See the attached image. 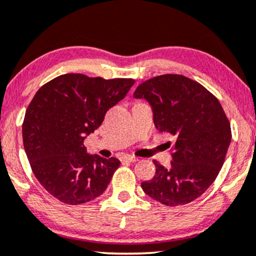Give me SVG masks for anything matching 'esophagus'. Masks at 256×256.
<instances>
[{"label":"esophagus","instance_id":"34e87169","mask_svg":"<svg viewBox=\"0 0 256 256\" xmlns=\"http://www.w3.org/2000/svg\"><path fill=\"white\" fill-rule=\"evenodd\" d=\"M120 160H122V162H131V163L137 162V158H136L134 156H131V154H125V156H122Z\"/></svg>","mask_w":256,"mask_h":256}]
</instances>
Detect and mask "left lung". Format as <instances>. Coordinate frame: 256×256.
Instances as JSON below:
<instances>
[{
    "mask_svg": "<svg viewBox=\"0 0 256 256\" xmlns=\"http://www.w3.org/2000/svg\"><path fill=\"white\" fill-rule=\"evenodd\" d=\"M134 96L150 102L158 130L176 137L171 168L154 160L156 174L142 183L144 192L169 206L198 198L218 177L232 140L230 122L218 99L180 74L151 78Z\"/></svg>",
    "mask_w": 256,
    "mask_h": 256,
    "instance_id": "1",
    "label": "left lung"
}]
</instances>
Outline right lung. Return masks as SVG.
<instances>
[{
  "label": "right lung",
  "instance_id": "1",
  "mask_svg": "<svg viewBox=\"0 0 256 256\" xmlns=\"http://www.w3.org/2000/svg\"><path fill=\"white\" fill-rule=\"evenodd\" d=\"M134 84L125 78L106 80L70 73L35 93L22 124L24 146L36 180L60 202L82 204L108 188L120 162L90 156L84 139L102 125L106 112Z\"/></svg>",
  "mask_w": 256,
  "mask_h": 256
}]
</instances>
